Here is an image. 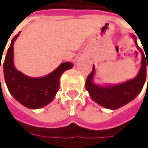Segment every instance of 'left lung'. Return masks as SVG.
I'll list each match as a JSON object with an SVG mask.
<instances>
[{"instance_id": "1", "label": "left lung", "mask_w": 148, "mask_h": 148, "mask_svg": "<svg viewBox=\"0 0 148 148\" xmlns=\"http://www.w3.org/2000/svg\"><path fill=\"white\" fill-rule=\"evenodd\" d=\"M132 37L134 38V36H132ZM135 45L138 49L141 52L142 61L140 70L137 76L133 79H130L117 85L101 87L92 82L95 74V66H93L91 73L87 76L85 87L91 95V99L97 103H99V105L109 109H116L133 100L141 92L147 77V67L148 70V58L147 56L145 57L142 49L138 46L136 40Z\"/></svg>"}]
</instances>
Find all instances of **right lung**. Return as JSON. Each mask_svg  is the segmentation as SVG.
I'll return each mask as SVG.
<instances>
[{"mask_svg": "<svg viewBox=\"0 0 148 148\" xmlns=\"http://www.w3.org/2000/svg\"><path fill=\"white\" fill-rule=\"evenodd\" d=\"M18 36L19 33L13 38L4 61L5 81L10 93L23 106L32 109L43 108L54 99L60 87L59 81L62 73L74 65L71 62H64L45 77H28L16 70L14 65V43Z\"/></svg>", "mask_w": 148, "mask_h": 148, "instance_id": "add662e5", "label": "right lung"}]
</instances>
